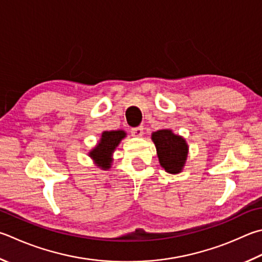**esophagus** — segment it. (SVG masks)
<instances>
[{
	"mask_svg": "<svg viewBox=\"0 0 262 262\" xmlns=\"http://www.w3.org/2000/svg\"><path fill=\"white\" fill-rule=\"evenodd\" d=\"M132 135L135 136V137H141L143 136V127L140 126V127H135V128H132Z\"/></svg>",
	"mask_w": 262,
	"mask_h": 262,
	"instance_id": "34e87169",
	"label": "esophagus"
}]
</instances>
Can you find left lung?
<instances>
[{
    "label": "left lung",
    "mask_w": 262,
    "mask_h": 262,
    "mask_svg": "<svg viewBox=\"0 0 262 262\" xmlns=\"http://www.w3.org/2000/svg\"><path fill=\"white\" fill-rule=\"evenodd\" d=\"M151 139L156 145L161 167L169 174L182 172L189 150L183 137L174 134L170 129H160L152 133Z\"/></svg>",
    "instance_id": "left-lung-1"
}]
</instances>
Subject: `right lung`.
Wrapping results in <instances>:
<instances>
[{
	"mask_svg": "<svg viewBox=\"0 0 262 262\" xmlns=\"http://www.w3.org/2000/svg\"><path fill=\"white\" fill-rule=\"evenodd\" d=\"M126 137L123 130H110L103 132L98 144L89 152V157L93 158L95 164L102 169H108L111 167L112 154L120 141Z\"/></svg>",
	"mask_w": 262,
	"mask_h": 262,
	"instance_id": "add662e5",
	"label": "right lung"
}]
</instances>
